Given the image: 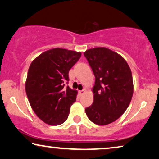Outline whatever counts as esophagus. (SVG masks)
Returning a JSON list of instances; mask_svg holds the SVG:
<instances>
[{
	"mask_svg": "<svg viewBox=\"0 0 159 159\" xmlns=\"http://www.w3.org/2000/svg\"><path fill=\"white\" fill-rule=\"evenodd\" d=\"M85 92H86L85 90H80V91H79V93H80V95H83L84 93H85Z\"/></svg>",
	"mask_w": 159,
	"mask_h": 159,
	"instance_id": "obj_1",
	"label": "esophagus"
}]
</instances>
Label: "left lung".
Returning a JSON list of instances; mask_svg holds the SVG:
<instances>
[{"label":"left lung","mask_w":159,"mask_h":159,"mask_svg":"<svg viewBox=\"0 0 159 159\" xmlns=\"http://www.w3.org/2000/svg\"><path fill=\"white\" fill-rule=\"evenodd\" d=\"M95 77L93 103L85 108L95 125H106L118 119L129 106L133 81L129 65L122 56L104 47L84 52Z\"/></svg>","instance_id":"1"}]
</instances>
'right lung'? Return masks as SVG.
Returning <instances> with one entry per match:
<instances>
[{
  "label": "right lung",
  "mask_w": 159,
  "mask_h": 159,
  "mask_svg": "<svg viewBox=\"0 0 159 159\" xmlns=\"http://www.w3.org/2000/svg\"><path fill=\"white\" fill-rule=\"evenodd\" d=\"M81 55V52L56 48L43 52L30 64L26 93L32 110L48 125H61L68 118L77 90L65 87V83Z\"/></svg>",
  "instance_id": "1"
}]
</instances>
